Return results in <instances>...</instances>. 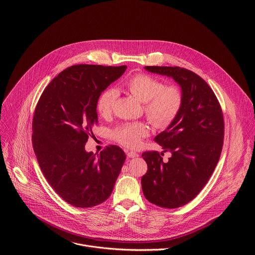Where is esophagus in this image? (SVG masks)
I'll return each mask as SVG.
<instances>
[{"mask_svg":"<svg viewBox=\"0 0 255 255\" xmlns=\"http://www.w3.org/2000/svg\"><path fill=\"white\" fill-rule=\"evenodd\" d=\"M127 155H128V158H135V157H138V156H139V154H137L136 152H133V151H129V152H128V153H127Z\"/></svg>","mask_w":255,"mask_h":255,"instance_id":"obj_1","label":"esophagus"}]
</instances>
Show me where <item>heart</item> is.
<instances>
[{
    "label": "heart",
    "instance_id": "heart-1",
    "mask_svg": "<svg viewBox=\"0 0 255 255\" xmlns=\"http://www.w3.org/2000/svg\"><path fill=\"white\" fill-rule=\"evenodd\" d=\"M124 87L140 102L148 121L158 128L170 126L182 106V90L175 84H166L149 74L136 73L124 82ZM118 98L115 88L105 89L98 97L96 108L101 117L111 115ZM149 133L144 123L124 124L112 130L113 138L122 145L135 148Z\"/></svg>",
    "mask_w": 255,
    "mask_h": 255
}]
</instances>
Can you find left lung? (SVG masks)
Returning <instances> with one entry per match:
<instances>
[{
  "label": "left lung",
  "mask_w": 255,
  "mask_h": 255,
  "mask_svg": "<svg viewBox=\"0 0 255 255\" xmlns=\"http://www.w3.org/2000/svg\"><path fill=\"white\" fill-rule=\"evenodd\" d=\"M144 69L172 77L182 89L179 115L154 138L172 156L164 162L158 152H144L148 169L141 178L148 201L163 208H178L201 191L216 168L224 139L223 113L213 90L196 73L180 67Z\"/></svg>",
  "instance_id": "1"
}]
</instances>
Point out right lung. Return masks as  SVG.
<instances>
[{
    "instance_id": "right-lung-1",
    "label": "right lung",
    "mask_w": 255,
    "mask_h": 255,
    "mask_svg": "<svg viewBox=\"0 0 255 255\" xmlns=\"http://www.w3.org/2000/svg\"><path fill=\"white\" fill-rule=\"evenodd\" d=\"M127 66L75 65L45 88L32 122L38 164L53 189L74 207L89 208L109 198L126 154L110 145L96 156L85 143L98 124L100 94L121 77Z\"/></svg>"
}]
</instances>
